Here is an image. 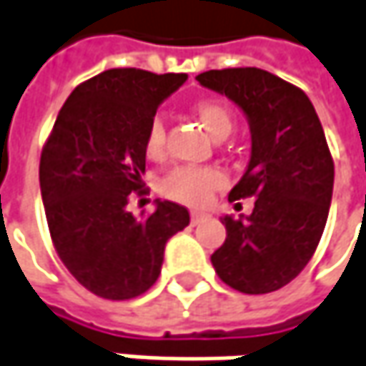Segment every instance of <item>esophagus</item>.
I'll return each instance as SVG.
<instances>
[{"mask_svg": "<svg viewBox=\"0 0 366 366\" xmlns=\"http://www.w3.org/2000/svg\"><path fill=\"white\" fill-rule=\"evenodd\" d=\"M203 219H204V213H197V211H194V213L190 215V222H192V226H199Z\"/></svg>", "mask_w": 366, "mask_h": 366, "instance_id": "34e87169", "label": "esophagus"}]
</instances>
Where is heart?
Here are the masks:
<instances>
[{"mask_svg":"<svg viewBox=\"0 0 366 366\" xmlns=\"http://www.w3.org/2000/svg\"><path fill=\"white\" fill-rule=\"evenodd\" d=\"M194 116L203 124L209 137L215 140L226 139L234 128V118L219 101H199L194 105ZM144 153L149 159H162L165 153V126L159 118L151 119L144 134ZM226 174L217 167H190L182 165L172 169L162 182V192L188 207H204L213 192L226 186Z\"/></svg>","mask_w":366,"mask_h":366,"instance_id":"heart-1","label":"heart"}]
</instances>
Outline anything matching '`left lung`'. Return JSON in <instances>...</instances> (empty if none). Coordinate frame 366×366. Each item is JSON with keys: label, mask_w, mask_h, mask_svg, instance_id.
<instances>
[{"label": "left lung", "mask_w": 366, "mask_h": 366, "mask_svg": "<svg viewBox=\"0 0 366 366\" xmlns=\"http://www.w3.org/2000/svg\"><path fill=\"white\" fill-rule=\"evenodd\" d=\"M204 89L234 101L250 126V162L229 201L254 197L250 215H224L226 242L211 263L229 288L267 294L307 267L325 229L333 162L311 99L259 68L209 70Z\"/></svg>", "instance_id": "obj_1"}]
</instances>
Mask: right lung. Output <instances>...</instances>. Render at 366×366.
Returning <instances> with one entry per match:
<instances>
[{
  "label": "right lung",
  "instance_id": "add662e5",
  "mask_svg": "<svg viewBox=\"0 0 366 366\" xmlns=\"http://www.w3.org/2000/svg\"><path fill=\"white\" fill-rule=\"evenodd\" d=\"M186 74L114 68L76 86L43 147L39 182L61 263L93 294L128 300L159 277L167 240L190 224L182 204L155 201L137 217L130 192L142 188L144 134L157 107Z\"/></svg>",
  "mask_w": 366,
  "mask_h": 366
}]
</instances>
